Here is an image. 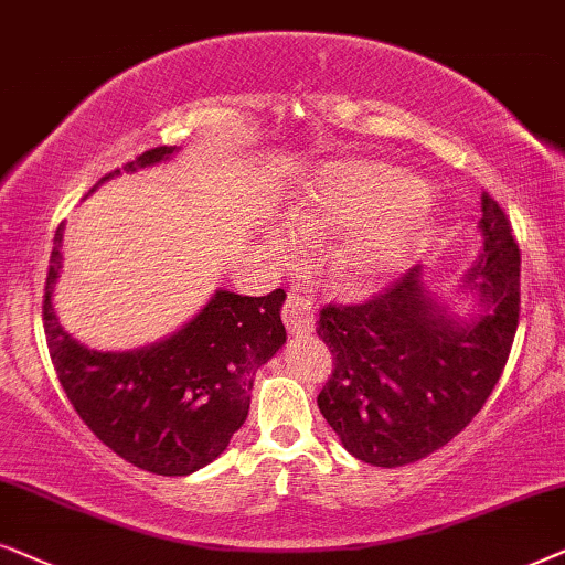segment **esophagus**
I'll list each match as a JSON object with an SVG mask.
<instances>
[{
    "label": "esophagus",
    "mask_w": 565,
    "mask_h": 565,
    "mask_svg": "<svg viewBox=\"0 0 565 565\" xmlns=\"http://www.w3.org/2000/svg\"><path fill=\"white\" fill-rule=\"evenodd\" d=\"M284 322L291 335H310L315 330V307L310 297L289 295L284 305Z\"/></svg>",
    "instance_id": "1"
}]
</instances>
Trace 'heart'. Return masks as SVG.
<instances>
[{
	"label": "heart",
	"instance_id": "1",
	"mask_svg": "<svg viewBox=\"0 0 565 565\" xmlns=\"http://www.w3.org/2000/svg\"><path fill=\"white\" fill-rule=\"evenodd\" d=\"M289 216L305 230L343 232L330 266L345 291H370L390 281L439 227L424 180L372 160L315 170L291 193Z\"/></svg>",
	"mask_w": 565,
	"mask_h": 565
}]
</instances>
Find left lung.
I'll return each mask as SVG.
<instances>
[{
    "mask_svg": "<svg viewBox=\"0 0 565 565\" xmlns=\"http://www.w3.org/2000/svg\"><path fill=\"white\" fill-rule=\"evenodd\" d=\"M483 250L449 291L416 266L385 295L326 307L318 335L335 370L318 395L345 452L401 468L452 441L493 393L519 322V245L483 193ZM455 298L469 299L462 316Z\"/></svg>",
    "mask_w": 565,
    "mask_h": 565,
    "instance_id": "1",
    "label": "left lung"
}]
</instances>
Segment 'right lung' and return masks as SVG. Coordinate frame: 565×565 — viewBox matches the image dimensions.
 Returning a JSON list of instances; mask_svg holds the SVG:
<instances>
[{"instance_id":"right-lung-1","label":"right lung","mask_w":565,"mask_h":565,"mask_svg":"<svg viewBox=\"0 0 565 565\" xmlns=\"http://www.w3.org/2000/svg\"><path fill=\"white\" fill-rule=\"evenodd\" d=\"M175 152L178 147L149 149L124 170L154 168ZM116 175L120 170L97 185ZM62 243L64 222L51 250L43 322L51 361L74 411L105 447L141 470L191 476L206 468L245 424L255 372L287 343L284 289L266 297L216 289L185 326L160 341L126 351L89 349L66 333L54 307Z\"/></svg>"}]
</instances>
